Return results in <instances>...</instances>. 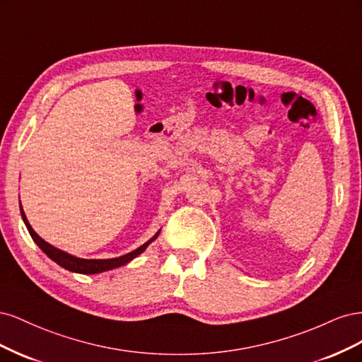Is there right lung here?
I'll return each mask as SVG.
<instances>
[{
  "instance_id": "obj_1",
  "label": "right lung",
  "mask_w": 362,
  "mask_h": 362,
  "mask_svg": "<svg viewBox=\"0 0 362 362\" xmlns=\"http://www.w3.org/2000/svg\"><path fill=\"white\" fill-rule=\"evenodd\" d=\"M21 208V216H23V221L28 229V233L31 235V238L35 240V243L45 252V254L54 261L57 262L59 266H62L63 269H66L69 272H74V273H81V275H96V273H103V272H107V270H113L116 267H120V266H125L128 264L129 261H133L136 257H139L141 252H144L154 240L158 237L160 231L149 238L146 243L141 245L140 247L134 249L133 252H128V254L122 255V257H116V258H108V259H86V258H80V257H74L71 254H68V252H64L62 249H57L54 247L52 245H49L48 242H45L42 237H39L36 234L35 229L31 228V225L28 223L27 221V216L23 210V205L19 206Z\"/></svg>"
}]
</instances>
